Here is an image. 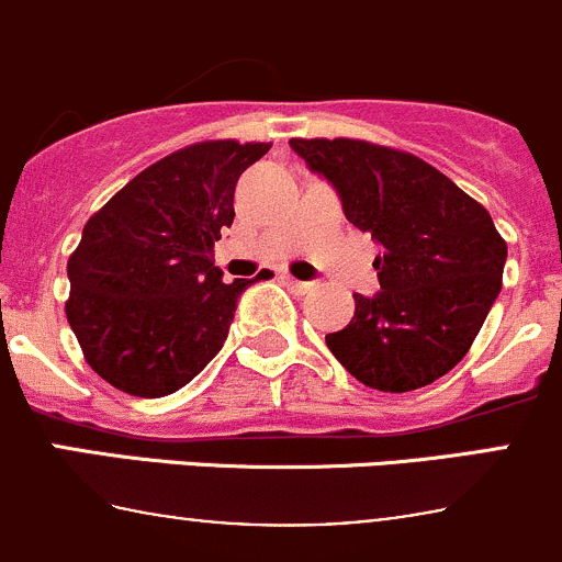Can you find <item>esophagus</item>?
I'll return each mask as SVG.
<instances>
[{
  "label": "esophagus",
  "instance_id": "esophagus-1",
  "mask_svg": "<svg viewBox=\"0 0 562 562\" xmlns=\"http://www.w3.org/2000/svg\"><path fill=\"white\" fill-rule=\"evenodd\" d=\"M280 282H282V285L288 288V291L296 293V296H304V293L313 291V282L296 280V277H291V274H282V277H280Z\"/></svg>",
  "mask_w": 562,
  "mask_h": 562
}]
</instances>
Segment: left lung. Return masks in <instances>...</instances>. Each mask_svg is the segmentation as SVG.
<instances>
[{"mask_svg": "<svg viewBox=\"0 0 562 562\" xmlns=\"http://www.w3.org/2000/svg\"><path fill=\"white\" fill-rule=\"evenodd\" d=\"M342 198L348 223L383 247L381 293H353V321L326 334L339 364L378 391L454 370L503 285L508 247L490 212L422 157L359 138H291Z\"/></svg>", "mask_w": 562, "mask_h": 562, "instance_id": "obj_1", "label": "left lung"}]
</instances>
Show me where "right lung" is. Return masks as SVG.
<instances>
[{
	"label": "right lung",
	"instance_id": "1",
	"mask_svg": "<svg viewBox=\"0 0 562 562\" xmlns=\"http://www.w3.org/2000/svg\"><path fill=\"white\" fill-rule=\"evenodd\" d=\"M271 144L234 138L176 149L122 187L83 225L67 260V323L87 364L124 394L157 400L223 348L236 299L214 241L231 228L241 171Z\"/></svg>",
	"mask_w": 562,
	"mask_h": 562
}]
</instances>
